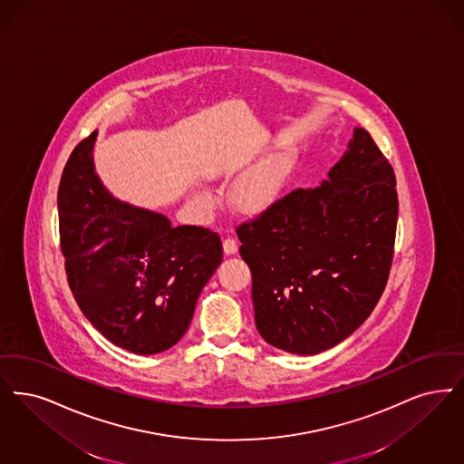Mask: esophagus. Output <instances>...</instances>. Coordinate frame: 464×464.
I'll use <instances>...</instances> for the list:
<instances>
[{
	"instance_id": "obj_1",
	"label": "esophagus",
	"mask_w": 464,
	"mask_h": 464,
	"mask_svg": "<svg viewBox=\"0 0 464 464\" xmlns=\"http://www.w3.org/2000/svg\"><path fill=\"white\" fill-rule=\"evenodd\" d=\"M223 248L226 256H235L237 250H238V243H237V240H233V238H226L223 241Z\"/></svg>"
}]
</instances>
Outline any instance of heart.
<instances>
[{"label":"heart","mask_w":464,"mask_h":464,"mask_svg":"<svg viewBox=\"0 0 464 464\" xmlns=\"http://www.w3.org/2000/svg\"><path fill=\"white\" fill-rule=\"evenodd\" d=\"M294 162V150H276L257 166L245 172L231 193L235 207L248 216H257L269 210L281 198ZM200 202L208 204L205 197L200 198Z\"/></svg>","instance_id":"heart-1"}]
</instances>
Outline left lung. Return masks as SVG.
<instances>
[{
  "mask_svg": "<svg viewBox=\"0 0 464 464\" xmlns=\"http://www.w3.org/2000/svg\"><path fill=\"white\" fill-rule=\"evenodd\" d=\"M397 214L393 169L370 132L355 128L328 179L240 224L262 338L313 355L353 334L385 290Z\"/></svg>",
  "mask_w": 464,
  "mask_h": 464,
  "instance_id": "left-lung-1",
  "label": "left lung"
}]
</instances>
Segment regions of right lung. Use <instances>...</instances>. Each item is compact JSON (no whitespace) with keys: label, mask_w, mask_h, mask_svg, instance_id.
Returning <instances> with one entry per match:
<instances>
[{"label":"right lung","mask_w":464,"mask_h":464,"mask_svg":"<svg viewBox=\"0 0 464 464\" xmlns=\"http://www.w3.org/2000/svg\"><path fill=\"white\" fill-rule=\"evenodd\" d=\"M96 130L71 153L58 188L60 245L82 314L113 345L164 353L186 334L223 260L218 233L113 198L93 166Z\"/></svg>","instance_id":"1"}]
</instances>
